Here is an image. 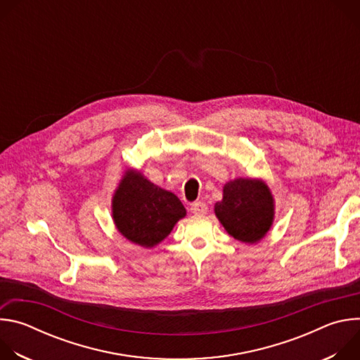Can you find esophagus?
Returning a JSON list of instances; mask_svg holds the SVG:
<instances>
[{"instance_id": "obj_1", "label": "esophagus", "mask_w": 360, "mask_h": 360, "mask_svg": "<svg viewBox=\"0 0 360 360\" xmlns=\"http://www.w3.org/2000/svg\"><path fill=\"white\" fill-rule=\"evenodd\" d=\"M207 211H208V207L205 202L199 200V202L191 203V212L195 215H203V214H207Z\"/></svg>"}]
</instances>
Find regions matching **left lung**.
Masks as SVG:
<instances>
[{"label": "left lung", "mask_w": 360, "mask_h": 360, "mask_svg": "<svg viewBox=\"0 0 360 360\" xmlns=\"http://www.w3.org/2000/svg\"><path fill=\"white\" fill-rule=\"evenodd\" d=\"M215 215L231 236L256 243L272 226L274 196L261 179L236 178L225 184L224 198L215 203Z\"/></svg>", "instance_id": "1"}]
</instances>
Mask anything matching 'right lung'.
Instances as JSON below:
<instances>
[{
	"instance_id": "right-lung-1",
	"label": "right lung",
	"mask_w": 360,
	"mask_h": 360,
	"mask_svg": "<svg viewBox=\"0 0 360 360\" xmlns=\"http://www.w3.org/2000/svg\"><path fill=\"white\" fill-rule=\"evenodd\" d=\"M186 215L182 202L169 191L128 169L112 198V218L128 240L143 248L162 242Z\"/></svg>"
}]
</instances>
